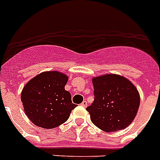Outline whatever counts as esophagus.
I'll use <instances>...</instances> for the list:
<instances>
[{
	"label": "esophagus",
	"instance_id": "obj_1",
	"mask_svg": "<svg viewBox=\"0 0 160 160\" xmlns=\"http://www.w3.org/2000/svg\"><path fill=\"white\" fill-rule=\"evenodd\" d=\"M81 106H83V107H87V100H84L83 102L81 103Z\"/></svg>",
	"mask_w": 160,
	"mask_h": 160
}]
</instances>
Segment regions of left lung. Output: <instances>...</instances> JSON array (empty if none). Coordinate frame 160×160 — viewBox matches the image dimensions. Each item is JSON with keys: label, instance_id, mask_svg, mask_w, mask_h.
Listing matches in <instances>:
<instances>
[{"label": "left lung", "instance_id": "8db88e82", "mask_svg": "<svg viewBox=\"0 0 160 160\" xmlns=\"http://www.w3.org/2000/svg\"><path fill=\"white\" fill-rule=\"evenodd\" d=\"M94 100L87 108L94 125L105 132L127 128L137 114L140 95L130 81L106 74L92 79Z\"/></svg>", "mask_w": 160, "mask_h": 160}]
</instances>
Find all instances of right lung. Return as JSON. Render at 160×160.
<instances>
[{
	"mask_svg": "<svg viewBox=\"0 0 160 160\" xmlns=\"http://www.w3.org/2000/svg\"><path fill=\"white\" fill-rule=\"evenodd\" d=\"M67 82L66 74L51 71L37 75L23 88L24 110L35 125L53 128L68 119L77 105L72 103L69 92L64 89Z\"/></svg>",
	"mask_w": 160,
	"mask_h": 160,
	"instance_id": "right-lung-1",
	"label": "right lung"
}]
</instances>
